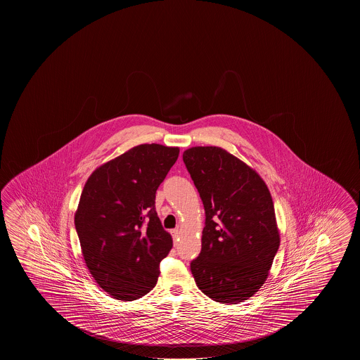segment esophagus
Masks as SVG:
<instances>
[{
    "mask_svg": "<svg viewBox=\"0 0 360 360\" xmlns=\"http://www.w3.org/2000/svg\"><path fill=\"white\" fill-rule=\"evenodd\" d=\"M172 236H173V240H174V245H176V241H177L179 236H181V231L179 230H172Z\"/></svg>",
    "mask_w": 360,
    "mask_h": 360,
    "instance_id": "esophagus-1",
    "label": "esophagus"
}]
</instances>
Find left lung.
<instances>
[{
	"mask_svg": "<svg viewBox=\"0 0 360 360\" xmlns=\"http://www.w3.org/2000/svg\"><path fill=\"white\" fill-rule=\"evenodd\" d=\"M183 162L206 211L202 250L191 262L195 283L216 302L248 300L280 246L271 193L252 167L224 148H188Z\"/></svg>",
	"mask_w": 360,
	"mask_h": 360,
	"instance_id": "1",
	"label": "left lung"
}]
</instances>
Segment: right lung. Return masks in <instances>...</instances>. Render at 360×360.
Here are the masks:
<instances>
[{
	"label": "right lung",
	"mask_w": 360,
	"mask_h": 360,
	"mask_svg": "<svg viewBox=\"0 0 360 360\" xmlns=\"http://www.w3.org/2000/svg\"><path fill=\"white\" fill-rule=\"evenodd\" d=\"M178 154V147L136 146L98 167L84 186L75 212L82 254L112 299L138 300L157 283L173 241L154 200Z\"/></svg>",
	"instance_id": "right-lung-1"
}]
</instances>
